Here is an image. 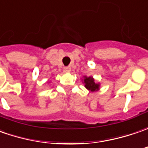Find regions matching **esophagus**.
<instances>
[{"instance_id":"esophagus-1","label":"esophagus","mask_w":148,"mask_h":148,"mask_svg":"<svg viewBox=\"0 0 148 148\" xmlns=\"http://www.w3.org/2000/svg\"><path fill=\"white\" fill-rule=\"evenodd\" d=\"M64 71L65 73H69L71 71V67L70 66H66L64 68Z\"/></svg>"}]
</instances>
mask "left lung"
<instances>
[{"mask_svg": "<svg viewBox=\"0 0 148 148\" xmlns=\"http://www.w3.org/2000/svg\"><path fill=\"white\" fill-rule=\"evenodd\" d=\"M84 84L85 88L88 90H89L90 92H96V91L99 90L100 84H97L92 77L84 76Z\"/></svg>", "mask_w": 148, "mask_h": 148, "instance_id": "1", "label": "left lung"}]
</instances>
